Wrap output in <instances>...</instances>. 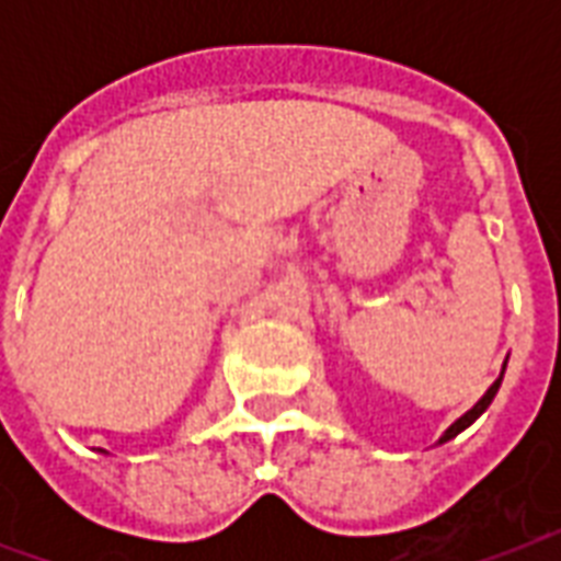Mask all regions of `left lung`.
<instances>
[{
    "instance_id": "1",
    "label": "left lung",
    "mask_w": 561,
    "mask_h": 561,
    "mask_svg": "<svg viewBox=\"0 0 561 561\" xmlns=\"http://www.w3.org/2000/svg\"><path fill=\"white\" fill-rule=\"evenodd\" d=\"M504 369H506V360H504ZM504 369H501V375H497V378H495V383H492V387H489V390L483 392V399H480L478 404H474V408H471V410H466V413H462V416L457 419V422H454V425L448 427V431H445L443 436H439V445L448 443V439H454V436L460 434V431H466V427H469L471 422H474V419H480V413H486V408H489V404H492V399H495V396H497V390H501V381H504Z\"/></svg>"
}]
</instances>
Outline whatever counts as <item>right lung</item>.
Here are the masks:
<instances>
[{
	"instance_id": "right-lung-1",
	"label": "right lung",
	"mask_w": 561,
	"mask_h": 561,
	"mask_svg": "<svg viewBox=\"0 0 561 561\" xmlns=\"http://www.w3.org/2000/svg\"><path fill=\"white\" fill-rule=\"evenodd\" d=\"M101 454H107V451H101Z\"/></svg>"
}]
</instances>
